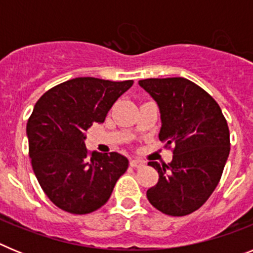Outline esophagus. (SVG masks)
Masks as SVG:
<instances>
[{"instance_id":"esophagus-1","label":"esophagus","mask_w":253,"mask_h":253,"mask_svg":"<svg viewBox=\"0 0 253 253\" xmlns=\"http://www.w3.org/2000/svg\"><path fill=\"white\" fill-rule=\"evenodd\" d=\"M130 166L134 167V169H139V167L144 166V162L140 160H137V158H134V160H130Z\"/></svg>"}]
</instances>
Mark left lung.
Listing matches in <instances>:
<instances>
[{
	"instance_id": "8db88e82",
	"label": "left lung",
	"mask_w": 253,
	"mask_h": 253,
	"mask_svg": "<svg viewBox=\"0 0 253 253\" xmlns=\"http://www.w3.org/2000/svg\"><path fill=\"white\" fill-rule=\"evenodd\" d=\"M139 86L160 107V140L173 144L169 165L148 162L160 178L147 198L167 215H187L207 202L222 177L231 151L227 120L215 100L186 78H147Z\"/></svg>"
}]
</instances>
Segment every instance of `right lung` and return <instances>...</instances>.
Masks as SVG:
<instances>
[{"instance_id":"1","label":"right lung","mask_w":253,"mask_h":253,"mask_svg":"<svg viewBox=\"0 0 253 253\" xmlns=\"http://www.w3.org/2000/svg\"><path fill=\"white\" fill-rule=\"evenodd\" d=\"M131 84V80L78 77L50 88L35 104L26 125L31 166L45 195L59 209L92 213L109 200L128 169V158L116 152L90 153L84 139L87 129L104 123Z\"/></svg>"}]
</instances>
